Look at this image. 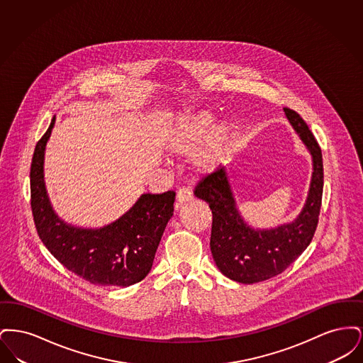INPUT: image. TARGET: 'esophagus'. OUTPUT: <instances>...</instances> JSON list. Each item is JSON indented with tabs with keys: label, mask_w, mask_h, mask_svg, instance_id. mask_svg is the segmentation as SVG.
<instances>
[{
	"label": "esophagus",
	"mask_w": 363,
	"mask_h": 363,
	"mask_svg": "<svg viewBox=\"0 0 363 363\" xmlns=\"http://www.w3.org/2000/svg\"><path fill=\"white\" fill-rule=\"evenodd\" d=\"M191 199H193V194L189 188H181L177 191V206L175 207H181L182 204L188 203Z\"/></svg>",
	"instance_id": "1"
}]
</instances>
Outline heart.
<instances>
[{
	"instance_id": "1",
	"label": "heart",
	"mask_w": 363,
	"mask_h": 363,
	"mask_svg": "<svg viewBox=\"0 0 363 363\" xmlns=\"http://www.w3.org/2000/svg\"><path fill=\"white\" fill-rule=\"evenodd\" d=\"M213 120L215 118L209 111H201L186 116L167 132L166 147L169 152L184 157L191 155V167L196 173L212 172L223 163L233 147V123L219 122L211 130Z\"/></svg>"
}]
</instances>
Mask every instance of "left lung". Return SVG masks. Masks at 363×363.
<instances>
[{
    "mask_svg": "<svg viewBox=\"0 0 363 363\" xmlns=\"http://www.w3.org/2000/svg\"><path fill=\"white\" fill-rule=\"evenodd\" d=\"M284 113L313 159L306 204L294 222L269 230L246 225L235 204L225 167L203 177L194 188V196L208 203L212 211L209 245L216 267L225 277L245 284L281 274L309 246L318 225L324 188L321 148L296 111L284 107Z\"/></svg>",
    "mask_w": 363,
    "mask_h": 363,
    "instance_id": "1",
    "label": "left lung"
}]
</instances>
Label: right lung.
Listing matches in <instances>:
<instances>
[{
    "label": "right lung",
    "mask_w": 363,
    "mask_h": 363,
    "mask_svg": "<svg viewBox=\"0 0 363 363\" xmlns=\"http://www.w3.org/2000/svg\"><path fill=\"white\" fill-rule=\"evenodd\" d=\"M55 117L36 143L31 162V209L39 238L70 272L107 287L141 281L152 268L167 222L173 216L175 191L141 194L120 219L101 228L67 225L52 211L43 178L46 143Z\"/></svg>",
    "instance_id": "right-lung-1"
}]
</instances>
